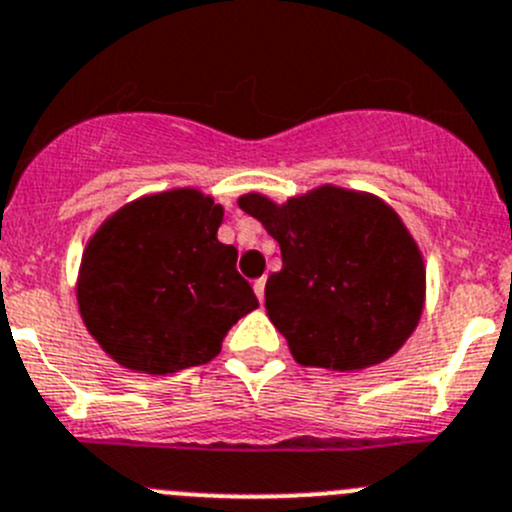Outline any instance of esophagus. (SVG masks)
Masks as SVG:
<instances>
[{
	"label": "esophagus",
	"instance_id": "esophagus-1",
	"mask_svg": "<svg viewBox=\"0 0 512 512\" xmlns=\"http://www.w3.org/2000/svg\"><path fill=\"white\" fill-rule=\"evenodd\" d=\"M255 295H257V300H265V277H260V280H255Z\"/></svg>",
	"mask_w": 512,
	"mask_h": 512
}]
</instances>
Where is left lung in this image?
<instances>
[{"label": "left lung", "mask_w": 512, "mask_h": 512, "mask_svg": "<svg viewBox=\"0 0 512 512\" xmlns=\"http://www.w3.org/2000/svg\"><path fill=\"white\" fill-rule=\"evenodd\" d=\"M282 252L265 285L272 325L300 365L355 372L385 362L418 327L425 262L398 212L375 195L322 185L277 205L237 200Z\"/></svg>", "instance_id": "obj_1"}]
</instances>
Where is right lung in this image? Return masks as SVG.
<instances>
[{
    "label": "right lung",
    "instance_id": "right-lung-1",
    "mask_svg": "<svg viewBox=\"0 0 512 512\" xmlns=\"http://www.w3.org/2000/svg\"><path fill=\"white\" fill-rule=\"evenodd\" d=\"M222 215L210 195L180 187L119 207L89 237L77 305L114 362L147 375L210 362L260 305L237 250L217 240Z\"/></svg>",
    "mask_w": 512,
    "mask_h": 512
}]
</instances>
